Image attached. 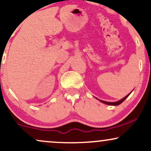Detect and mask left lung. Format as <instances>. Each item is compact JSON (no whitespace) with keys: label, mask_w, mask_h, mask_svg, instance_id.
<instances>
[{"label":"left lung","mask_w":151,"mask_h":151,"mask_svg":"<svg viewBox=\"0 0 151 151\" xmlns=\"http://www.w3.org/2000/svg\"><path fill=\"white\" fill-rule=\"evenodd\" d=\"M130 93H129V94L127 95V96H126L125 97H124L123 99H121V100H119V101H116V102H109V101H102V100H99V99H97L96 98V99H98V100H99L101 102H102V103H104V104H107V105H111V106H118V105H119V104H121V103H122L123 101H124V100L126 99V98L128 97V96H129L130 95Z\"/></svg>","instance_id":"1"}]
</instances>
